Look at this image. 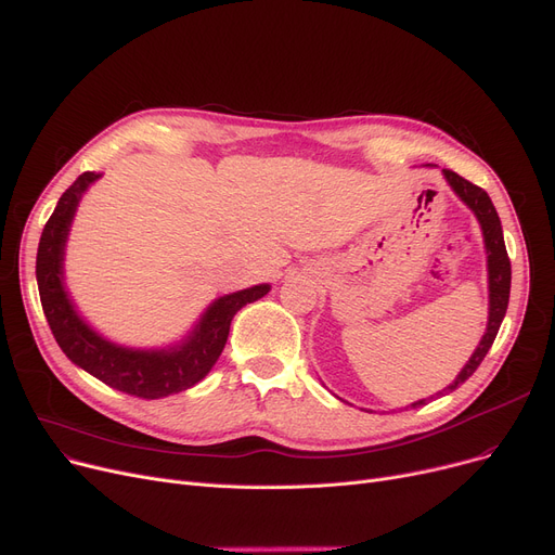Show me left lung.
<instances>
[{
  "instance_id": "1",
  "label": "left lung",
  "mask_w": 555,
  "mask_h": 555,
  "mask_svg": "<svg viewBox=\"0 0 555 555\" xmlns=\"http://www.w3.org/2000/svg\"><path fill=\"white\" fill-rule=\"evenodd\" d=\"M444 177L447 182L451 184V189L460 195V201L467 205L482 228V236H485V248H487V275H490V319H487V330L485 335L476 348V352L469 358V362L464 364V369L460 371V375L455 378L453 385H449L444 391H453L457 389L464 380H469L474 371L480 366V362L485 360L487 350L492 348L496 332L501 327V321L505 317L507 309V300H509V278H513V271H509V257L505 250V241H503V230H501V220L499 214L480 186L472 184L469 180H464L457 172L444 168ZM428 398L424 401L412 403V408L426 405Z\"/></svg>"
}]
</instances>
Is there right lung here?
<instances>
[{
	"instance_id": "obj_1",
	"label": "right lung",
	"mask_w": 555,
	"mask_h": 555,
	"mask_svg": "<svg viewBox=\"0 0 555 555\" xmlns=\"http://www.w3.org/2000/svg\"><path fill=\"white\" fill-rule=\"evenodd\" d=\"M98 177L100 175L91 170L81 172L75 184L61 195L54 214L40 234L36 280L42 312H46L52 335L61 350L68 354V360L95 375L104 385L129 396L147 398V401L184 391L201 383L220 358L230 335V323L238 309L269 294L271 286L259 284L218 298L180 348L129 350L108 344L77 317L63 289V246L68 238V228L81 193Z\"/></svg>"
}]
</instances>
